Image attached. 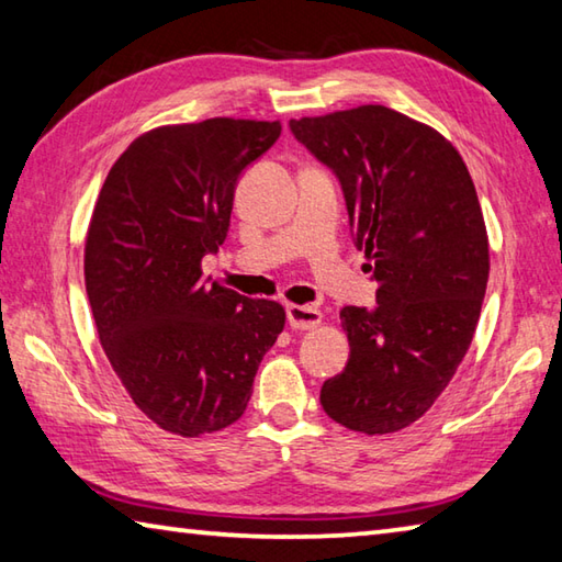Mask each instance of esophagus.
<instances>
[{
	"instance_id": "1",
	"label": "esophagus",
	"mask_w": 562,
	"mask_h": 562,
	"mask_svg": "<svg viewBox=\"0 0 562 562\" xmlns=\"http://www.w3.org/2000/svg\"><path fill=\"white\" fill-rule=\"evenodd\" d=\"M288 324L297 331L316 329L322 324V312L310 304H290L288 307Z\"/></svg>"
}]
</instances>
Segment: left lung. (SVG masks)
Instances as JSON below:
<instances>
[{
  "label": "left lung",
  "instance_id": "1",
  "mask_svg": "<svg viewBox=\"0 0 562 562\" xmlns=\"http://www.w3.org/2000/svg\"><path fill=\"white\" fill-rule=\"evenodd\" d=\"M339 179L353 246L379 282L375 307H344L346 369L324 381V413L353 432L413 425L472 344L488 280L474 181L440 132L383 105L290 120Z\"/></svg>",
  "mask_w": 562,
  "mask_h": 562
}]
</instances>
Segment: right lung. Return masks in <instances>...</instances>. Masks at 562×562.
<instances>
[{
  "instance_id": "add662e5",
  "label": "right lung",
  "mask_w": 562,
  "mask_h": 562,
  "mask_svg": "<svg viewBox=\"0 0 562 562\" xmlns=\"http://www.w3.org/2000/svg\"><path fill=\"white\" fill-rule=\"evenodd\" d=\"M280 122L213 117L137 137L112 165L86 238V292L100 344L161 430L199 437L246 413L282 304L203 278L226 240L243 169Z\"/></svg>"
}]
</instances>
